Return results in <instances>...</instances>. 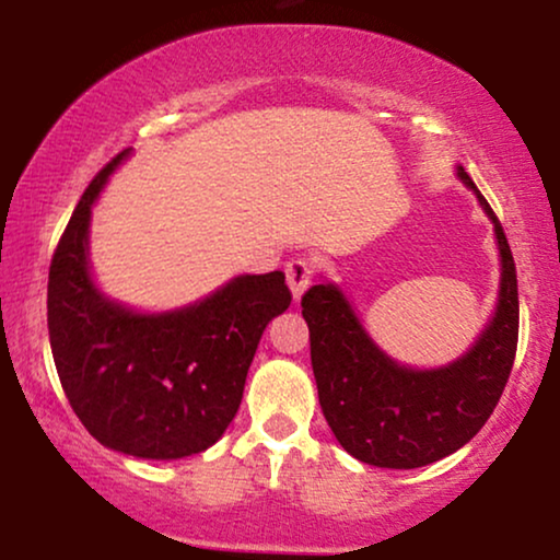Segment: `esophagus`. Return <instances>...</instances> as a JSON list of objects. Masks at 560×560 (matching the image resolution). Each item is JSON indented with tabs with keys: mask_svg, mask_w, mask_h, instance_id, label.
<instances>
[{
	"mask_svg": "<svg viewBox=\"0 0 560 560\" xmlns=\"http://www.w3.org/2000/svg\"><path fill=\"white\" fill-rule=\"evenodd\" d=\"M285 278H288V288L293 293L295 301H301L305 290H308L311 280H313V267L308 259H290L285 265Z\"/></svg>",
	"mask_w": 560,
	"mask_h": 560,
	"instance_id": "1",
	"label": "esophagus"
}]
</instances>
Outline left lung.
Wrapping results in <instances>:
<instances>
[{
    "label": "left lung",
    "mask_w": 560,
    "mask_h": 560,
    "mask_svg": "<svg viewBox=\"0 0 560 560\" xmlns=\"http://www.w3.org/2000/svg\"><path fill=\"white\" fill-rule=\"evenodd\" d=\"M494 226L500 290L477 341L441 366H408L372 339L349 295L326 280L303 295L311 364L326 423L343 451L382 469H418L454 454L481 431L500 402L517 351V275L508 236L462 165Z\"/></svg>",
    "instance_id": "1"
}]
</instances>
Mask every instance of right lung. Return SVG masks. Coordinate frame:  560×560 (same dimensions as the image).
I'll return each mask as SVG.
<instances>
[{"instance_id": "obj_1", "label": "right lung", "mask_w": 560, "mask_h": 560, "mask_svg": "<svg viewBox=\"0 0 560 560\" xmlns=\"http://www.w3.org/2000/svg\"><path fill=\"white\" fill-rule=\"evenodd\" d=\"M119 152L81 196L48 278V334L60 385L102 446L171 462L213 446L240 410L262 331L288 311L280 270L236 275L173 311L114 301L91 272V211Z\"/></svg>"}]
</instances>
